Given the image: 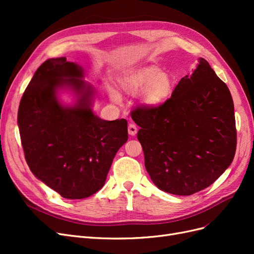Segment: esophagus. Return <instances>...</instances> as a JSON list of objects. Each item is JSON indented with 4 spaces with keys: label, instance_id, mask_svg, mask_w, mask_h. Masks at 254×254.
<instances>
[{
    "label": "esophagus",
    "instance_id": "esophagus-1",
    "mask_svg": "<svg viewBox=\"0 0 254 254\" xmlns=\"http://www.w3.org/2000/svg\"><path fill=\"white\" fill-rule=\"evenodd\" d=\"M128 132L130 135H135L137 132V128L135 126L134 123H130L128 125Z\"/></svg>",
    "mask_w": 254,
    "mask_h": 254
}]
</instances>
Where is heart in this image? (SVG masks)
Wrapping results in <instances>:
<instances>
[{"label": "heart", "instance_id": "1", "mask_svg": "<svg viewBox=\"0 0 254 254\" xmlns=\"http://www.w3.org/2000/svg\"><path fill=\"white\" fill-rule=\"evenodd\" d=\"M120 88L128 94H135L142 90L141 102L148 108H155L166 102L173 94L174 81L170 75L161 72L156 66H145L121 75ZM109 95L113 102H120L117 91L109 89Z\"/></svg>", "mask_w": 254, "mask_h": 254}]
</instances>
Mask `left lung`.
<instances>
[{
    "mask_svg": "<svg viewBox=\"0 0 254 254\" xmlns=\"http://www.w3.org/2000/svg\"><path fill=\"white\" fill-rule=\"evenodd\" d=\"M141 129L145 168L157 188L189 196L210 187L232 163L236 150L233 99L203 58L162 105L131 111Z\"/></svg>",
    "mask_w": 254,
    "mask_h": 254,
    "instance_id": "8db88e82",
    "label": "left lung"
}]
</instances>
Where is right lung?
<instances>
[{"mask_svg": "<svg viewBox=\"0 0 254 254\" xmlns=\"http://www.w3.org/2000/svg\"><path fill=\"white\" fill-rule=\"evenodd\" d=\"M83 70L65 57L51 58L38 67L21 98L18 125L32 173L64 198L95 194L106 181L115 153L128 140L125 119L104 121L91 109L93 89ZM79 95L73 107L57 99L59 87Z\"/></svg>", "mask_w": 254, "mask_h": 254, "instance_id": "1", "label": "right lung"}]
</instances>
